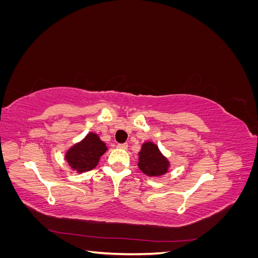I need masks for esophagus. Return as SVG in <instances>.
Masks as SVG:
<instances>
[{"label": "esophagus", "mask_w": 258, "mask_h": 258, "mask_svg": "<svg viewBox=\"0 0 258 258\" xmlns=\"http://www.w3.org/2000/svg\"><path fill=\"white\" fill-rule=\"evenodd\" d=\"M117 147L120 148V150H127L128 148V144L127 143H122V144H118L117 145Z\"/></svg>", "instance_id": "1"}]
</instances>
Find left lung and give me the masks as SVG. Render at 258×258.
I'll list each match as a JSON object with an SVG mask.
<instances>
[{"label": "left lung", "instance_id": "8db88e82", "mask_svg": "<svg viewBox=\"0 0 258 258\" xmlns=\"http://www.w3.org/2000/svg\"><path fill=\"white\" fill-rule=\"evenodd\" d=\"M138 166L148 176H160L168 172L170 162L161 154L157 145L153 142H146L139 153Z\"/></svg>", "mask_w": 258, "mask_h": 258}]
</instances>
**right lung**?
I'll return each instance as SVG.
<instances>
[{
    "label": "right lung",
    "mask_w": 258,
    "mask_h": 258,
    "mask_svg": "<svg viewBox=\"0 0 258 258\" xmlns=\"http://www.w3.org/2000/svg\"><path fill=\"white\" fill-rule=\"evenodd\" d=\"M106 151L105 143L101 141L98 135L90 132L81 142L69 148L66 160L76 172H87L97 167L101 156Z\"/></svg>",
    "instance_id": "obj_1"
}]
</instances>
